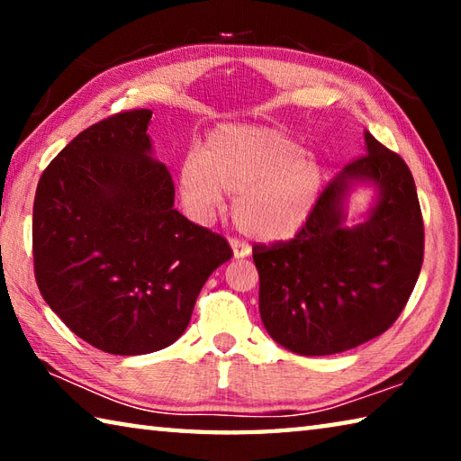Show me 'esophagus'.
Masks as SVG:
<instances>
[{
    "label": "esophagus",
    "mask_w": 461,
    "mask_h": 461,
    "mask_svg": "<svg viewBox=\"0 0 461 461\" xmlns=\"http://www.w3.org/2000/svg\"><path fill=\"white\" fill-rule=\"evenodd\" d=\"M230 244H231L233 256H236V258H246V256L249 254V246H248V241L240 240V238H230Z\"/></svg>",
    "instance_id": "obj_1"
}]
</instances>
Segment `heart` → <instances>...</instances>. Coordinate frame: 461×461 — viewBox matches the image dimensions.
<instances>
[{
    "label": "heart",
    "mask_w": 461,
    "mask_h": 461,
    "mask_svg": "<svg viewBox=\"0 0 461 461\" xmlns=\"http://www.w3.org/2000/svg\"><path fill=\"white\" fill-rule=\"evenodd\" d=\"M321 168L285 131L260 126H221L207 138L201 158H186L181 193L194 217H207L231 194L233 221L262 241L294 236L313 212Z\"/></svg>",
    "instance_id": "1"
}]
</instances>
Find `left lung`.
Wrapping results in <instances>:
<instances>
[{
    "mask_svg": "<svg viewBox=\"0 0 461 461\" xmlns=\"http://www.w3.org/2000/svg\"><path fill=\"white\" fill-rule=\"evenodd\" d=\"M366 150L333 176L293 240L252 246L262 323L294 354H339L378 338L402 313L423 267V215L407 162L368 131ZM349 180L381 189L369 221L356 229L340 225Z\"/></svg>",
    "mask_w": 461,
    "mask_h": 461,
    "instance_id": "8db88e82",
    "label": "left lung"
}]
</instances>
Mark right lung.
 I'll list each match as a JSON object with an SVG mask.
<instances>
[{"mask_svg": "<svg viewBox=\"0 0 461 461\" xmlns=\"http://www.w3.org/2000/svg\"><path fill=\"white\" fill-rule=\"evenodd\" d=\"M150 109H126L71 140L38 181L34 276L62 323L101 352L140 356L181 338L228 240L175 209L152 160Z\"/></svg>", "mask_w": 461, "mask_h": 461, "instance_id": "obj_1", "label": "right lung"}]
</instances>
